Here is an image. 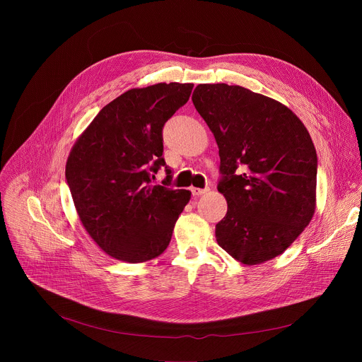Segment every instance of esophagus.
I'll list each match as a JSON object with an SVG mask.
<instances>
[{
    "instance_id": "obj_1",
    "label": "esophagus",
    "mask_w": 362,
    "mask_h": 362,
    "mask_svg": "<svg viewBox=\"0 0 362 362\" xmlns=\"http://www.w3.org/2000/svg\"><path fill=\"white\" fill-rule=\"evenodd\" d=\"M208 192V189H199V187H192V194L194 196V197H197V196H200V194H203V193H206Z\"/></svg>"
}]
</instances>
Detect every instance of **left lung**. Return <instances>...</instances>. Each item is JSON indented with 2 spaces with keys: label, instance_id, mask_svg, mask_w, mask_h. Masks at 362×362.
Returning <instances> with one entry per match:
<instances>
[{
  "label": "left lung",
  "instance_id": "8db88e82",
  "mask_svg": "<svg viewBox=\"0 0 362 362\" xmlns=\"http://www.w3.org/2000/svg\"><path fill=\"white\" fill-rule=\"evenodd\" d=\"M221 156L228 200L216 240L236 261L281 255L315 212L318 158L306 127L279 101L240 86L199 84L192 95Z\"/></svg>",
  "mask_w": 362,
  "mask_h": 362
}]
</instances>
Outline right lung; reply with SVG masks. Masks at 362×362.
<instances>
[{"label": "right lung", "mask_w": 362, "mask_h": 362, "mask_svg": "<svg viewBox=\"0 0 362 362\" xmlns=\"http://www.w3.org/2000/svg\"><path fill=\"white\" fill-rule=\"evenodd\" d=\"M193 84L159 83L132 88L103 107L73 146L66 179L80 221L93 240L119 261L159 256L190 199L169 187L163 159L165 123L185 106ZM165 167L164 184L153 175Z\"/></svg>", "instance_id": "obj_1"}]
</instances>
